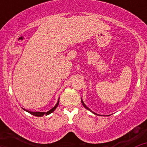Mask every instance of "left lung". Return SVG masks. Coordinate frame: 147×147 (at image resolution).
Listing matches in <instances>:
<instances>
[{"instance_id":"8db88e82","label":"left lung","mask_w":147,"mask_h":147,"mask_svg":"<svg viewBox=\"0 0 147 147\" xmlns=\"http://www.w3.org/2000/svg\"><path fill=\"white\" fill-rule=\"evenodd\" d=\"M81 102H82V105H83V106H84V107H85V108L88 109V110H90V111H91V110H90V109H89V108H88V107H87L86 105H85V103H84V102H83V101H82V98H81ZM91 112H92V113H93V114H95V115H98V114H96V113H94V112H93V111H91Z\"/></svg>"}]
</instances>
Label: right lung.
<instances>
[{
    "mask_svg": "<svg viewBox=\"0 0 147 147\" xmlns=\"http://www.w3.org/2000/svg\"><path fill=\"white\" fill-rule=\"evenodd\" d=\"M59 100H58V102H57V105H56L52 109H51L49 111H48V112H46V113H45V112H32V111H29V110H25V109H23V110H25V111H26V112L32 114V115H35V116H42L43 115H49V114H50V113H51L54 112V110H55V109L57 107L58 105H59Z\"/></svg>",
    "mask_w": 147,
    "mask_h": 147,
    "instance_id": "obj_1",
    "label": "right lung"
}]
</instances>
